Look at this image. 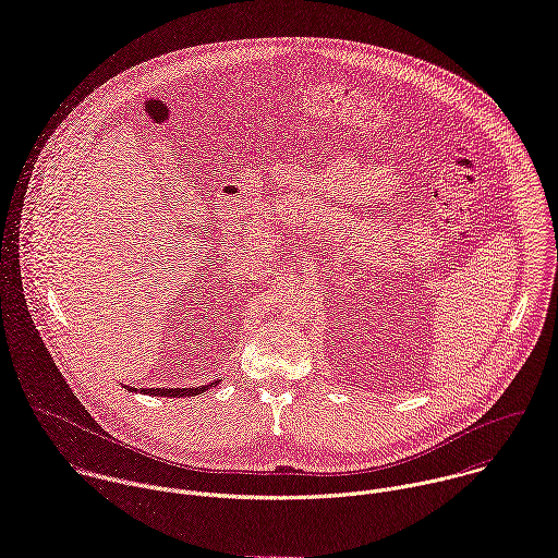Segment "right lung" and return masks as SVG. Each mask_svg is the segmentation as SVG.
<instances>
[{
    "instance_id": "right-lung-1",
    "label": "right lung",
    "mask_w": 558,
    "mask_h": 558,
    "mask_svg": "<svg viewBox=\"0 0 558 558\" xmlns=\"http://www.w3.org/2000/svg\"><path fill=\"white\" fill-rule=\"evenodd\" d=\"M221 379L208 384V386H199V388H131V386H124V390L129 392H140V395H148V397H170V399H181V397H199L204 395L206 390L219 386Z\"/></svg>"
}]
</instances>
